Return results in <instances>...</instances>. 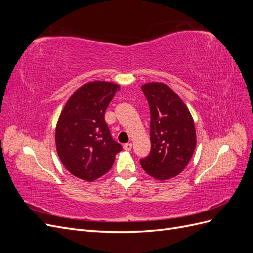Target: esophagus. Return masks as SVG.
Listing matches in <instances>:
<instances>
[{
	"label": "esophagus",
	"instance_id": "1",
	"mask_svg": "<svg viewBox=\"0 0 253 253\" xmlns=\"http://www.w3.org/2000/svg\"><path fill=\"white\" fill-rule=\"evenodd\" d=\"M124 149L126 151H131L132 150V143H126V144H124Z\"/></svg>",
	"mask_w": 253,
	"mask_h": 253
}]
</instances>
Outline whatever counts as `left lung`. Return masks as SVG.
<instances>
[{
  "label": "left lung",
  "mask_w": 253,
  "mask_h": 253,
  "mask_svg": "<svg viewBox=\"0 0 253 253\" xmlns=\"http://www.w3.org/2000/svg\"><path fill=\"white\" fill-rule=\"evenodd\" d=\"M151 112L149 156L140 159L143 170L158 180L180 174L196 147L194 120L187 105L163 82L141 86Z\"/></svg>",
  "instance_id": "left-lung-1"
}]
</instances>
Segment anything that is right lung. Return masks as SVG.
<instances>
[{
  "mask_svg": "<svg viewBox=\"0 0 253 253\" xmlns=\"http://www.w3.org/2000/svg\"><path fill=\"white\" fill-rule=\"evenodd\" d=\"M118 84L91 81L70 97L56 126V149L66 169L76 177L94 181L108 173L122 150L104 120L105 110L119 90Z\"/></svg>",
  "mask_w": 253,
  "mask_h": 253,
  "instance_id": "add662e5",
  "label": "right lung"
}]
</instances>
